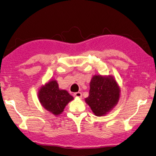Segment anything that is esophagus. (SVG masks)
Instances as JSON below:
<instances>
[{
	"label": "esophagus",
	"mask_w": 156,
	"mask_h": 156,
	"mask_svg": "<svg viewBox=\"0 0 156 156\" xmlns=\"http://www.w3.org/2000/svg\"><path fill=\"white\" fill-rule=\"evenodd\" d=\"M73 96L76 98H81L82 96L81 92H76V93L73 94Z\"/></svg>",
	"instance_id": "esophagus-1"
}]
</instances>
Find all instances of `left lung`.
<instances>
[{
  "label": "left lung",
  "mask_w": 156,
  "mask_h": 156,
  "mask_svg": "<svg viewBox=\"0 0 156 156\" xmlns=\"http://www.w3.org/2000/svg\"><path fill=\"white\" fill-rule=\"evenodd\" d=\"M119 98L120 89L114 79L98 75L92 78L89 95L85 101L95 115L102 116L113 109Z\"/></svg>",
  "instance_id": "obj_1"
}]
</instances>
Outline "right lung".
<instances>
[{
  "mask_svg": "<svg viewBox=\"0 0 156 156\" xmlns=\"http://www.w3.org/2000/svg\"><path fill=\"white\" fill-rule=\"evenodd\" d=\"M38 98L44 109L54 115L60 114L68 102L73 99L67 91L60 90L56 80L50 81L42 87Z\"/></svg>",
  "mask_w": 156,
  "mask_h": 156,
  "instance_id": "1",
  "label": "right lung"
}]
</instances>
